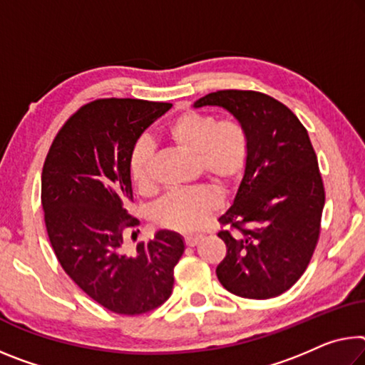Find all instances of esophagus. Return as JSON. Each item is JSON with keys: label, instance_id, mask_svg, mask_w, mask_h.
<instances>
[{"label": "esophagus", "instance_id": "obj_1", "mask_svg": "<svg viewBox=\"0 0 365 365\" xmlns=\"http://www.w3.org/2000/svg\"><path fill=\"white\" fill-rule=\"evenodd\" d=\"M201 239H203L201 235H187L185 237V244H187L188 247H195V245H198V242Z\"/></svg>", "mask_w": 365, "mask_h": 365}]
</instances>
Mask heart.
<instances>
[{
    "label": "heart",
    "mask_w": 365,
    "mask_h": 365,
    "mask_svg": "<svg viewBox=\"0 0 365 365\" xmlns=\"http://www.w3.org/2000/svg\"><path fill=\"white\" fill-rule=\"evenodd\" d=\"M167 135L178 148L195 154L200 170L217 183L235 180L244 170L248 155V136L237 120H221L200 112H183L167 126ZM154 144L143 136L133 144L128 167L130 175L140 188L153 183ZM219 200L206 187L178 190L154 207V221L162 227L193 232L203 227L217 210Z\"/></svg>",
    "instance_id": "b5f03b06"
}]
</instances>
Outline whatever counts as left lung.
<instances>
[{
  "instance_id": "left-lung-1",
  "label": "left lung",
  "mask_w": 365,
  "mask_h": 365,
  "mask_svg": "<svg viewBox=\"0 0 365 365\" xmlns=\"http://www.w3.org/2000/svg\"><path fill=\"white\" fill-rule=\"evenodd\" d=\"M221 107L244 126L248 155L217 235L227 255L221 284L235 296L269 299L296 284L314 255L325 190L307 130L286 106L253 91H217L193 103Z\"/></svg>"
}]
</instances>
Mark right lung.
Wrapping results in <instances>:
<instances>
[{"instance_id": "obj_1", "label": "right lung", "mask_w": 365, "mask_h": 365, "mask_svg": "<svg viewBox=\"0 0 365 365\" xmlns=\"http://www.w3.org/2000/svg\"><path fill=\"white\" fill-rule=\"evenodd\" d=\"M172 103L103 99L84 106L51 144L42 172L45 224L66 274L102 307L138 315L170 297L185 240L160 229L135 255L123 234L138 221L128 159L133 144Z\"/></svg>"}]
</instances>
